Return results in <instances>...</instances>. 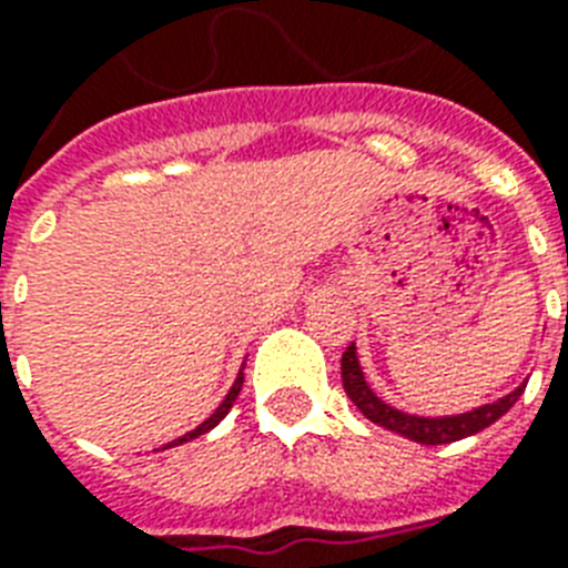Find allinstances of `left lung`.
Masks as SVG:
<instances>
[{
  "mask_svg": "<svg viewBox=\"0 0 568 568\" xmlns=\"http://www.w3.org/2000/svg\"><path fill=\"white\" fill-rule=\"evenodd\" d=\"M342 383H345L347 397L354 400L356 409H359L368 422L379 424V427H386V430L392 433H400V436L418 442V445H448V442L475 436V433H480L484 427L498 422V418L519 400L521 392H525V383H521V386L516 388V392H510V395L498 397L493 404L477 406V409L463 415L424 418V415L400 413L395 406H388L386 400H379L372 392V386L365 383L354 345H347V351L342 354Z\"/></svg>",
  "mask_w": 568,
  "mask_h": 568,
  "instance_id": "left-lung-1",
  "label": "left lung"
}]
</instances>
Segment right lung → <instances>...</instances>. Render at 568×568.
<instances>
[{
  "label": "right lung",
  "instance_id": "1",
  "mask_svg": "<svg viewBox=\"0 0 568 568\" xmlns=\"http://www.w3.org/2000/svg\"><path fill=\"white\" fill-rule=\"evenodd\" d=\"M241 383H244V372H241L239 377H235V383H232V388H230V392H226V397H223V404L217 406V409H214V413L209 415V418H205V422L200 424V427H196V430L185 433V436H180V439L171 442V445H164V448H173V445H182V442H191V439H196V436H203V433L212 430L214 424L221 422L223 415H226V413H230V409H232V404H235V397H239V392H241Z\"/></svg>",
  "mask_w": 568,
  "mask_h": 568
}]
</instances>
